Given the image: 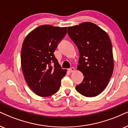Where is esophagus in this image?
Instances as JSON below:
<instances>
[{
    "instance_id": "obj_1",
    "label": "esophagus",
    "mask_w": 128,
    "mask_h": 128,
    "mask_svg": "<svg viewBox=\"0 0 128 128\" xmlns=\"http://www.w3.org/2000/svg\"><path fill=\"white\" fill-rule=\"evenodd\" d=\"M74 71H75V68H74V67H72L71 68L68 69V72H73Z\"/></svg>"
}]
</instances>
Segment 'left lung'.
<instances>
[{
  "mask_svg": "<svg viewBox=\"0 0 128 128\" xmlns=\"http://www.w3.org/2000/svg\"><path fill=\"white\" fill-rule=\"evenodd\" d=\"M68 34L78 48L77 69L83 74L76 89L86 97H95L105 89L114 68L112 45L109 35L96 24L86 22L68 27Z\"/></svg>",
  "mask_w": 128,
  "mask_h": 128,
  "instance_id": "left-lung-1",
  "label": "left lung"
}]
</instances>
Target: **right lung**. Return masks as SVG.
Here are the masks:
<instances>
[{"mask_svg": "<svg viewBox=\"0 0 128 128\" xmlns=\"http://www.w3.org/2000/svg\"><path fill=\"white\" fill-rule=\"evenodd\" d=\"M67 34V27L44 25L26 35L20 61L24 77L36 94L48 97L58 91L67 70L61 68L54 52Z\"/></svg>", "mask_w": 128, "mask_h": 128, "instance_id": "obj_1", "label": "right lung"}]
</instances>
